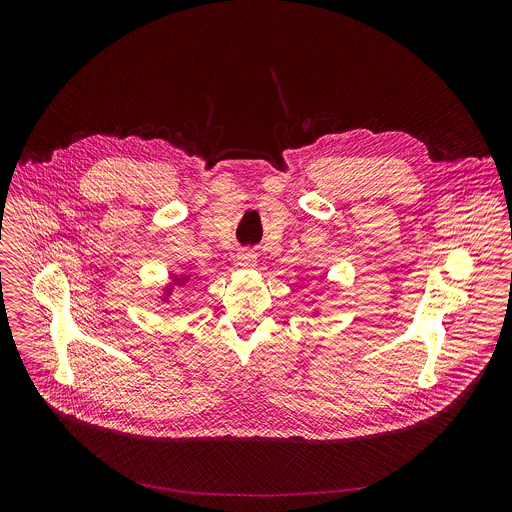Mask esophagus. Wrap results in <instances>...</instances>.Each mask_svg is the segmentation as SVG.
<instances>
[{"label": "esophagus", "instance_id": "obj_1", "mask_svg": "<svg viewBox=\"0 0 512 512\" xmlns=\"http://www.w3.org/2000/svg\"><path fill=\"white\" fill-rule=\"evenodd\" d=\"M257 259H259V255L253 249H241L239 255H237V263L243 269H255L257 267Z\"/></svg>", "mask_w": 512, "mask_h": 512}]
</instances>
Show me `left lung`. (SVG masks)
<instances>
[{
    "instance_id": "8db88e82",
    "label": "left lung",
    "mask_w": 512,
    "mask_h": 512,
    "mask_svg": "<svg viewBox=\"0 0 512 512\" xmlns=\"http://www.w3.org/2000/svg\"><path fill=\"white\" fill-rule=\"evenodd\" d=\"M310 316H312V318H318V316H320V306H316V308H312V312H310Z\"/></svg>"
}]
</instances>
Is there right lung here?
Here are the masks:
<instances>
[{"label":"right lung","instance_id":"right-lung-1","mask_svg":"<svg viewBox=\"0 0 512 512\" xmlns=\"http://www.w3.org/2000/svg\"><path fill=\"white\" fill-rule=\"evenodd\" d=\"M190 279H192V275L188 273V271H180V273H172V275H168V279L160 285V289H158V304L160 306H168V304H172L174 302V294L178 289H182V287H186L188 283H190Z\"/></svg>","mask_w":512,"mask_h":512}]
</instances>
